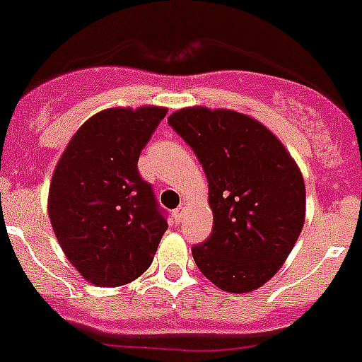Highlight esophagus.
Instances as JSON below:
<instances>
[{"mask_svg":"<svg viewBox=\"0 0 362 362\" xmlns=\"http://www.w3.org/2000/svg\"><path fill=\"white\" fill-rule=\"evenodd\" d=\"M184 211H185V205L182 204L180 207H178L177 211L173 212V218H175V221H177V223H180V221H182V218H184Z\"/></svg>","mask_w":362,"mask_h":362,"instance_id":"esophagus-1","label":"esophagus"}]
</instances>
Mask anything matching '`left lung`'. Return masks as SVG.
I'll list each match as a JSON object with an SVG mask.
<instances>
[{"label": "left lung", "mask_w": 362, "mask_h": 362, "mask_svg": "<svg viewBox=\"0 0 362 362\" xmlns=\"http://www.w3.org/2000/svg\"><path fill=\"white\" fill-rule=\"evenodd\" d=\"M170 127L191 146L209 182L214 223L191 248L200 272L228 293L268 282L295 246L305 218V184L275 135L245 114L182 109Z\"/></svg>", "instance_id": "8db88e82"}]
</instances>
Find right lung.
<instances>
[{
	"label": "right lung",
	"mask_w": 362,
	"mask_h": 362,
	"mask_svg": "<svg viewBox=\"0 0 362 362\" xmlns=\"http://www.w3.org/2000/svg\"><path fill=\"white\" fill-rule=\"evenodd\" d=\"M165 112L141 107L94 114L57 164L49 219L66 257L94 286L114 288L143 275L168 230L153 187L137 170Z\"/></svg>",
	"instance_id": "obj_1"
}]
</instances>
